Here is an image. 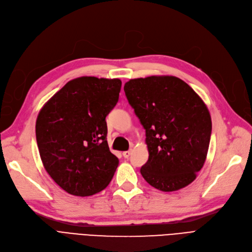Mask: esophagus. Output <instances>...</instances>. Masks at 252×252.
I'll use <instances>...</instances> for the list:
<instances>
[{
    "label": "esophagus",
    "instance_id": "34e87169",
    "mask_svg": "<svg viewBox=\"0 0 252 252\" xmlns=\"http://www.w3.org/2000/svg\"><path fill=\"white\" fill-rule=\"evenodd\" d=\"M130 155H131V150L126 151V152H123V157H124V158H129Z\"/></svg>",
    "mask_w": 252,
    "mask_h": 252
}]
</instances>
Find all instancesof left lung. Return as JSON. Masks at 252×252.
I'll use <instances>...</instances> for the list:
<instances>
[{
    "instance_id": "obj_1",
    "label": "left lung",
    "mask_w": 252,
    "mask_h": 252,
    "mask_svg": "<svg viewBox=\"0 0 252 252\" xmlns=\"http://www.w3.org/2000/svg\"><path fill=\"white\" fill-rule=\"evenodd\" d=\"M124 91L146 129L149 160L140 168L142 177L163 191L193 183L205 163L211 136L204 101L173 76L132 79Z\"/></svg>"
}]
</instances>
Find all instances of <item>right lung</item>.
<instances>
[{
	"instance_id": "right-lung-1",
	"label": "right lung",
	"mask_w": 252,
	"mask_h": 252,
	"mask_svg": "<svg viewBox=\"0 0 252 252\" xmlns=\"http://www.w3.org/2000/svg\"><path fill=\"white\" fill-rule=\"evenodd\" d=\"M121 85L119 79H74L38 115L35 137L44 168L70 195L92 196L112 181L119 160L107 145L105 117Z\"/></svg>"
}]
</instances>
